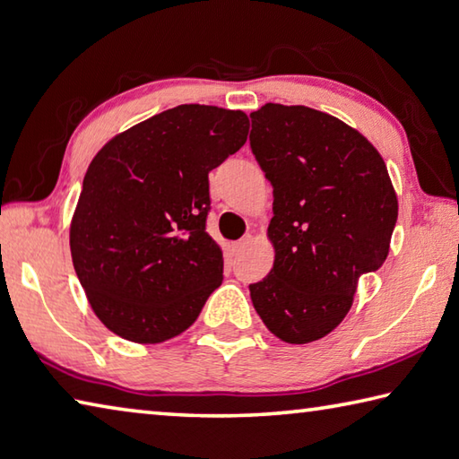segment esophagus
<instances>
[{
  "label": "esophagus",
  "instance_id": "1",
  "mask_svg": "<svg viewBox=\"0 0 459 459\" xmlns=\"http://www.w3.org/2000/svg\"><path fill=\"white\" fill-rule=\"evenodd\" d=\"M249 241H252V238H244V239H239V241H233V244L230 246V249H231V255H238V254H241L244 252V249L249 246Z\"/></svg>",
  "mask_w": 459,
  "mask_h": 459
}]
</instances>
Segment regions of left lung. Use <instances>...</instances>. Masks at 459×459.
Instances as JSON below:
<instances>
[{
    "mask_svg": "<svg viewBox=\"0 0 459 459\" xmlns=\"http://www.w3.org/2000/svg\"><path fill=\"white\" fill-rule=\"evenodd\" d=\"M249 117V145L273 186L275 249L249 296L273 335L309 343L342 324L358 280L385 262L397 197L382 155L337 117L281 103Z\"/></svg>",
    "mask_w": 459,
    "mask_h": 459,
    "instance_id": "left-lung-1",
    "label": "left lung"
}]
</instances>
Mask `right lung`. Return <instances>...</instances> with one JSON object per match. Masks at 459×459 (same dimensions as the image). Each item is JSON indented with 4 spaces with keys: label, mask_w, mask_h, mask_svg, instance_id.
I'll return each mask as SVG.
<instances>
[{
    "label": "right lung",
    "mask_w": 459,
    "mask_h": 459,
    "mask_svg": "<svg viewBox=\"0 0 459 459\" xmlns=\"http://www.w3.org/2000/svg\"><path fill=\"white\" fill-rule=\"evenodd\" d=\"M247 132L244 111L186 103L129 127L91 160L69 247L108 330L135 343L166 342L220 288L223 255L205 231L207 174Z\"/></svg>",
    "instance_id": "add662e5"
}]
</instances>
